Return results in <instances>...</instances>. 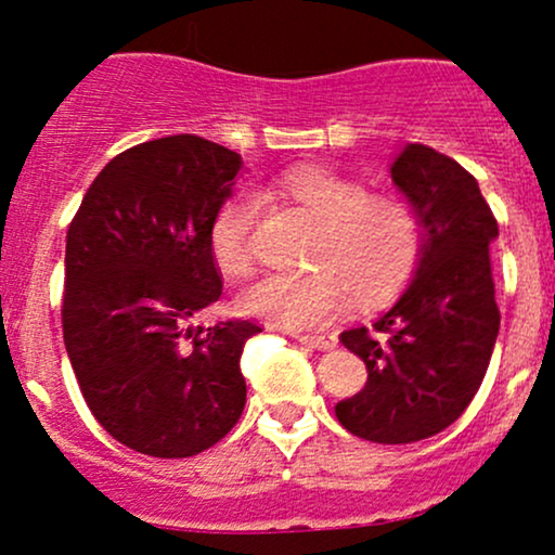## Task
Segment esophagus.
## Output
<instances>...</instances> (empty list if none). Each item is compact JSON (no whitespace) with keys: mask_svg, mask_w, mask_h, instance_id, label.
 <instances>
[{"mask_svg":"<svg viewBox=\"0 0 555 555\" xmlns=\"http://www.w3.org/2000/svg\"><path fill=\"white\" fill-rule=\"evenodd\" d=\"M292 339H297V341H302V344H308V347H313V349H334L336 347V339L334 336H315V334H292Z\"/></svg>","mask_w":555,"mask_h":555,"instance_id":"1","label":"esophagus"}]
</instances>
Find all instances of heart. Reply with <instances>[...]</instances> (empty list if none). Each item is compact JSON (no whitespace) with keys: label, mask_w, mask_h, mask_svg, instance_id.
Returning <instances> with one entry per match:
<instances>
[{"label":"heart","mask_w":555,"mask_h":555,"mask_svg":"<svg viewBox=\"0 0 555 555\" xmlns=\"http://www.w3.org/2000/svg\"><path fill=\"white\" fill-rule=\"evenodd\" d=\"M276 190L318 224L308 250L313 271L260 279L242 295L247 313L292 331L321 328L347 313L349 297L375 308L404 289L423 253L420 216L404 197L373 195L367 184L315 167L286 171ZM258 216L256 193H237L216 208L208 250L227 279L250 276Z\"/></svg>","instance_id":"obj_1"}]
</instances>
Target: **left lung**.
<instances>
[{
  "label": "left lung",
  "instance_id": "obj_1",
  "mask_svg": "<svg viewBox=\"0 0 555 555\" xmlns=\"http://www.w3.org/2000/svg\"><path fill=\"white\" fill-rule=\"evenodd\" d=\"M391 180L420 216L423 253L397 305L339 336L367 384L336 417L365 441L415 443L449 428L486 378L501 326L490 273L499 224L475 177L428 145L406 143Z\"/></svg>",
  "mask_w": 555,
  "mask_h": 555
}]
</instances>
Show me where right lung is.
Wrapping results in <instances>:
<instances>
[{"label": "right lung", "instance_id": "1", "mask_svg": "<svg viewBox=\"0 0 555 555\" xmlns=\"http://www.w3.org/2000/svg\"><path fill=\"white\" fill-rule=\"evenodd\" d=\"M242 156L197 135L132 145L99 171L67 229L62 331L101 428L149 456L219 443L245 410L250 321L190 326L221 297L208 250Z\"/></svg>", "mask_w": 555, "mask_h": 555}]
</instances>
